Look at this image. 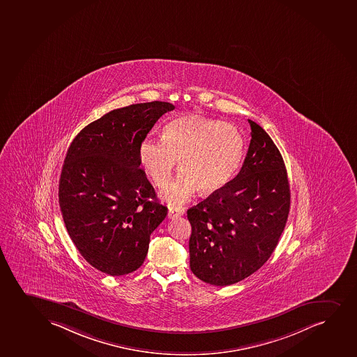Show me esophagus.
Wrapping results in <instances>:
<instances>
[{"label":"esophagus","mask_w":357,"mask_h":357,"mask_svg":"<svg viewBox=\"0 0 357 357\" xmlns=\"http://www.w3.org/2000/svg\"><path fill=\"white\" fill-rule=\"evenodd\" d=\"M185 214L184 208H171L169 211H168V218H179V216H183Z\"/></svg>","instance_id":"34e87169"}]
</instances>
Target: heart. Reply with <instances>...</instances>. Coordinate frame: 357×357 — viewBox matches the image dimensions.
I'll return each mask as SVG.
<instances>
[{
  "mask_svg": "<svg viewBox=\"0 0 357 357\" xmlns=\"http://www.w3.org/2000/svg\"><path fill=\"white\" fill-rule=\"evenodd\" d=\"M243 137L231 123L184 114L164 126L161 139L139 144V160L153 184H167L179 160L181 174L161 196L169 206H179L202 193H213L231 181L243 159Z\"/></svg>",
  "mask_w": 357,
  "mask_h": 357,
  "instance_id": "1",
  "label": "heart"
}]
</instances>
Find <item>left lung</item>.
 I'll list each match as a JSON object with an SVG mask.
<instances>
[{
	"mask_svg": "<svg viewBox=\"0 0 357 357\" xmlns=\"http://www.w3.org/2000/svg\"><path fill=\"white\" fill-rule=\"evenodd\" d=\"M248 123L251 142L238 176L188 210L190 268L209 284H234L261 268L289 214V181L281 153L261 126Z\"/></svg>",
	"mask_w": 357,
	"mask_h": 357,
	"instance_id": "left-lung-1",
	"label": "left lung"
}]
</instances>
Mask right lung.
Returning a JSON list of instances; mask_svg holds the SVG:
<instances>
[{
	"label": "right lung",
	"instance_id": "right-lung-1",
	"mask_svg": "<svg viewBox=\"0 0 357 357\" xmlns=\"http://www.w3.org/2000/svg\"><path fill=\"white\" fill-rule=\"evenodd\" d=\"M172 109L165 101L114 109L84 126L68 149L59 208L77 251L101 273L122 276L137 270L151 233L167 215L141 168L139 149Z\"/></svg>",
	"mask_w": 357,
	"mask_h": 357
}]
</instances>
